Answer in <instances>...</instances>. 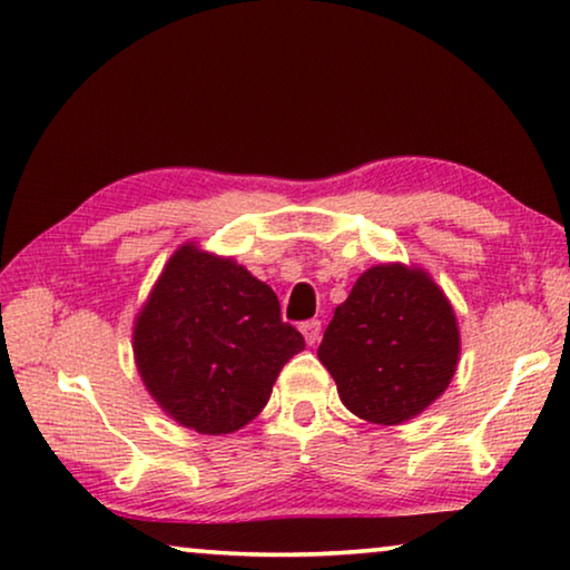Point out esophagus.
<instances>
[{
    "label": "esophagus",
    "instance_id": "1",
    "mask_svg": "<svg viewBox=\"0 0 570 570\" xmlns=\"http://www.w3.org/2000/svg\"><path fill=\"white\" fill-rule=\"evenodd\" d=\"M299 330H302L304 340H307V345H314L322 335V322L320 320H307V322H302Z\"/></svg>",
    "mask_w": 570,
    "mask_h": 570
}]
</instances>
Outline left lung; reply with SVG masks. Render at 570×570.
Returning a JSON list of instances; mask_svg holds the SVG:
<instances>
[{
  "label": "left lung",
  "instance_id": "1",
  "mask_svg": "<svg viewBox=\"0 0 570 570\" xmlns=\"http://www.w3.org/2000/svg\"><path fill=\"white\" fill-rule=\"evenodd\" d=\"M317 355L347 410L402 424L448 389L461 333L443 288L422 268L379 263L335 309Z\"/></svg>",
  "mask_w": 570,
  "mask_h": 570
}]
</instances>
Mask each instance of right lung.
<instances>
[{
  "mask_svg": "<svg viewBox=\"0 0 570 570\" xmlns=\"http://www.w3.org/2000/svg\"><path fill=\"white\" fill-rule=\"evenodd\" d=\"M299 351L304 337L282 320L274 288L194 243L168 258L132 327L150 396L202 435H230L256 420Z\"/></svg>",
  "mask_w": 570,
  "mask_h": 570,
  "instance_id": "right-lung-1",
  "label": "right lung"
}]
</instances>
